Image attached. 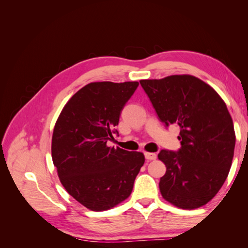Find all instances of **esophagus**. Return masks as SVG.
Here are the masks:
<instances>
[{"instance_id":"obj_1","label":"esophagus","mask_w":248,"mask_h":248,"mask_svg":"<svg viewBox=\"0 0 248 248\" xmlns=\"http://www.w3.org/2000/svg\"><path fill=\"white\" fill-rule=\"evenodd\" d=\"M145 157L147 160H155L157 158V155L155 153H149V152H146L145 153Z\"/></svg>"}]
</instances>
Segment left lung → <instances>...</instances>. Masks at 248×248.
Returning a JSON list of instances; mask_svg holds the SVG:
<instances>
[{"label": "left lung", "instance_id": "8db88e82", "mask_svg": "<svg viewBox=\"0 0 248 248\" xmlns=\"http://www.w3.org/2000/svg\"><path fill=\"white\" fill-rule=\"evenodd\" d=\"M140 82L160 121L180 128V149L158 154L167 167L159 182L163 199L182 209L207 204L226 181L234 156V125L226 103L191 76Z\"/></svg>", "mask_w": 248, "mask_h": 248}]
</instances>
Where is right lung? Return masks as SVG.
Segmentation results:
<instances>
[{
    "instance_id": "1",
    "label": "right lung",
    "mask_w": 248,
    "mask_h": 248,
    "mask_svg": "<svg viewBox=\"0 0 248 248\" xmlns=\"http://www.w3.org/2000/svg\"><path fill=\"white\" fill-rule=\"evenodd\" d=\"M138 81L91 82L66 103L55 125L51 157L71 197L103 211L130 196L145 156L107 146Z\"/></svg>"
}]
</instances>
